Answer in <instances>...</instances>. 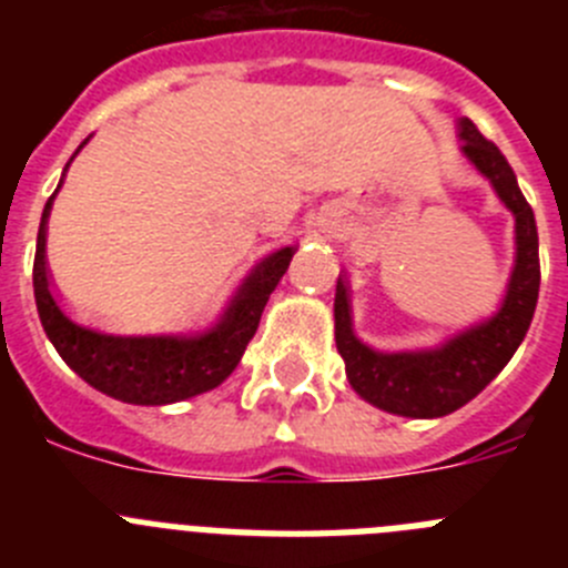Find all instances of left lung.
Instances as JSON below:
<instances>
[{
  "instance_id": "left-lung-1",
  "label": "left lung",
  "mask_w": 568,
  "mask_h": 568,
  "mask_svg": "<svg viewBox=\"0 0 568 568\" xmlns=\"http://www.w3.org/2000/svg\"><path fill=\"white\" fill-rule=\"evenodd\" d=\"M458 139L466 162L515 219V264L500 307L438 346L381 353L355 335L346 281L338 275L335 284V346L346 364V381L366 404L404 418H444L469 404L509 364L538 307V224L515 170L469 119L458 122Z\"/></svg>"
}]
</instances>
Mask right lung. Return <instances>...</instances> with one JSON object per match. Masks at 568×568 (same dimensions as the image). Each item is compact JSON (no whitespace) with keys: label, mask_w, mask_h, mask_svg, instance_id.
I'll list each match as a JSON object with an SVG mask.
<instances>
[{"label":"right lung","mask_w":568,"mask_h":568,"mask_svg":"<svg viewBox=\"0 0 568 568\" xmlns=\"http://www.w3.org/2000/svg\"><path fill=\"white\" fill-rule=\"evenodd\" d=\"M84 144H79V150ZM57 193L44 204L42 224H39L33 295H37L39 321L64 364L99 393L135 406H164L187 400L227 381L258 329L270 293L278 287L281 275L287 273L295 247H281L267 258H261L253 273L244 278L239 293L233 295L222 318L210 327L190 329V333H108V329H97L70 318L50 290L44 239H48V219Z\"/></svg>","instance_id":"right-lung-1"}]
</instances>
